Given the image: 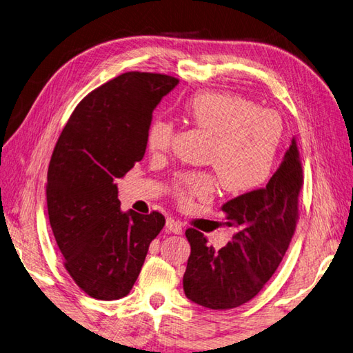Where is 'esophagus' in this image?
Segmentation results:
<instances>
[{
  "label": "esophagus",
  "instance_id": "obj_1",
  "mask_svg": "<svg viewBox=\"0 0 353 353\" xmlns=\"http://www.w3.org/2000/svg\"><path fill=\"white\" fill-rule=\"evenodd\" d=\"M166 228L169 230V232L175 233V234H181L183 233V224L179 221L174 219V218H168Z\"/></svg>",
  "mask_w": 353,
  "mask_h": 353
}]
</instances>
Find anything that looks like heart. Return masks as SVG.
<instances>
[{"label": "heart", "mask_w": 353, "mask_h": 353, "mask_svg": "<svg viewBox=\"0 0 353 353\" xmlns=\"http://www.w3.org/2000/svg\"><path fill=\"white\" fill-rule=\"evenodd\" d=\"M185 117L212 135L207 163L216 170L222 189L233 195L257 189L267 181L282 137V120L271 110L228 92H199L183 105ZM174 125L157 117L149 125L146 143L154 154L168 150ZM216 181L208 174H184L176 193L184 203L208 198Z\"/></svg>", "instance_id": "1"}]
</instances>
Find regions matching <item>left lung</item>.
<instances>
[{
    "label": "left lung",
    "instance_id": "left-lung-1",
    "mask_svg": "<svg viewBox=\"0 0 353 353\" xmlns=\"http://www.w3.org/2000/svg\"><path fill=\"white\" fill-rule=\"evenodd\" d=\"M301 163L296 140L268 184L221 207L233 241L214 251L195 228L185 232L190 256L183 277L185 297L208 309L237 307L257 296L279 268L299 218Z\"/></svg>",
    "mask_w": 353,
    "mask_h": 353
}]
</instances>
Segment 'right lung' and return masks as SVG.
Masks as SVG:
<instances>
[{
	"label": "right lung",
	"instance_id": "right-lung-1",
	"mask_svg": "<svg viewBox=\"0 0 353 353\" xmlns=\"http://www.w3.org/2000/svg\"><path fill=\"white\" fill-rule=\"evenodd\" d=\"M176 85L166 74H120L76 106L54 146L50 225L70 276L94 299L128 296L166 222L158 212H121L114 181L145 157L152 112Z\"/></svg>",
	"mask_w": 353,
	"mask_h": 353
}]
</instances>
